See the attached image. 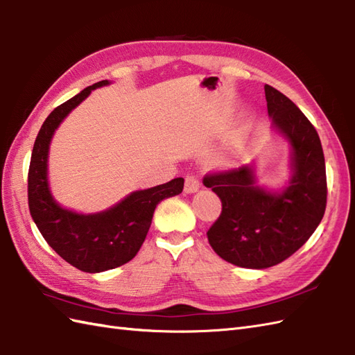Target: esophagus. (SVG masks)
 <instances>
[{
    "label": "esophagus",
    "mask_w": 355,
    "mask_h": 355,
    "mask_svg": "<svg viewBox=\"0 0 355 355\" xmlns=\"http://www.w3.org/2000/svg\"><path fill=\"white\" fill-rule=\"evenodd\" d=\"M199 187H200V182L196 176L188 175L185 178V193H196L199 190Z\"/></svg>",
    "instance_id": "1"
}]
</instances>
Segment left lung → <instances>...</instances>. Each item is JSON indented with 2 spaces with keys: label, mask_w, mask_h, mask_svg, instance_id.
I'll list each match as a JSON object with an SVG mask.
<instances>
[{
  "label": "left lung",
  "mask_w": 355,
  "mask_h": 355,
  "mask_svg": "<svg viewBox=\"0 0 355 355\" xmlns=\"http://www.w3.org/2000/svg\"><path fill=\"white\" fill-rule=\"evenodd\" d=\"M267 111L284 133L293 153V178L281 194L255 185L254 171L240 168L208 173L222 212L208 230V241L225 261L266 269L291 257L316 231L327 208V171L316 129L284 94L264 86Z\"/></svg>",
  "instance_id": "8db88e82"
}]
</instances>
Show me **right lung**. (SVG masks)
<instances>
[{"label": "right lung", "mask_w": 355, "mask_h": 355, "mask_svg": "<svg viewBox=\"0 0 355 355\" xmlns=\"http://www.w3.org/2000/svg\"><path fill=\"white\" fill-rule=\"evenodd\" d=\"M107 83L101 80L88 86L46 116L36 137L28 168V208L39 232L59 257L88 273L115 269L130 261L146 240L156 205L184 190V179L176 178L167 184L132 193L111 209L89 216L76 214L54 202L46 180V157L53 133L92 89Z\"/></svg>", "instance_id": "right-lung-1"}]
</instances>
